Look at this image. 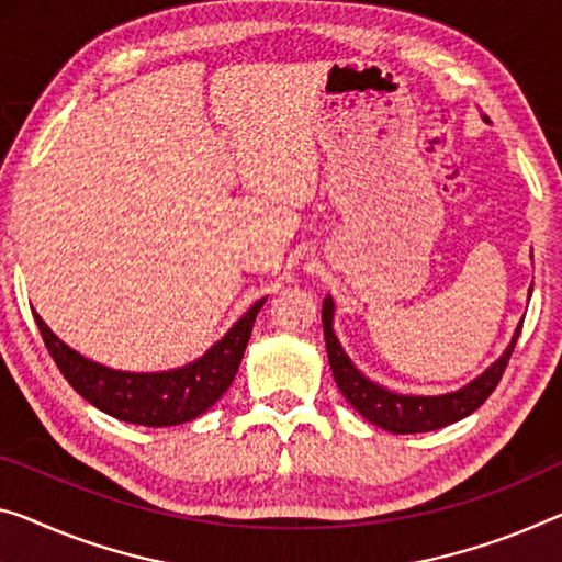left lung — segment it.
I'll list each match as a JSON object with an SVG mask.
<instances>
[{"mask_svg": "<svg viewBox=\"0 0 562 562\" xmlns=\"http://www.w3.org/2000/svg\"><path fill=\"white\" fill-rule=\"evenodd\" d=\"M331 316H334V304L331 299H326L322 308V322H324L326 353H329V364L334 371L336 386H339L341 394L347 396L351 407L357 409L361 417L369 419L371 425L394 431V435H417V431H431V429L447 427L452 425V422L464 419L477 407H482L487 396L497 390L499 379H503L507 369V361L513 357L517 336H520V329H522V326H517L513 344L507 347L503 357H499L480 379H474L472 384L464 386V390L442 394V396H402V394H392L382 390V386L369 382L361 371H357V367L351 364L347 353H344V349L339 347V341H336L334 329H331Z\"/></svg>", "mask_w": 562, "mask_h": 562, "instance_id": "left-lung-1", "label": "left lung"}]
</instances>
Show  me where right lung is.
Returning <instances> with one entry per match:
<instances>
[{
    "instance_id": "add662e5",
    "label": "right lung",
    "mask_w": 562,
    "mask_h": 562,
    "mask_svg": "<svg viewBox=\"0 0 562 562\" xmlns=\"http://www.w3.org/2000/svg\"><path fill=\"white\" fill-rule=\"evenodd\" d=\"M263 301L266 299L256 301L238 318L236 326L201 359L183 369L162 371V374H131V371L94 364L65 347L42 322L40 314H34V318H37L47 351L77 394H82L98 409L108 412L110 417L131 422V425L172 427L195 419L228 390L240 359H244L256 314L261 311Z\"/></svg>"
}]
</instances>
